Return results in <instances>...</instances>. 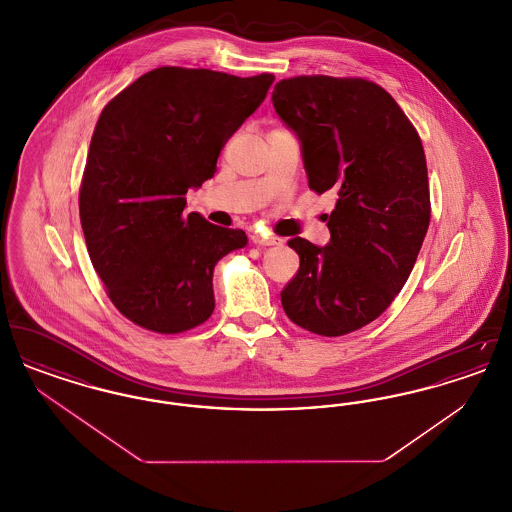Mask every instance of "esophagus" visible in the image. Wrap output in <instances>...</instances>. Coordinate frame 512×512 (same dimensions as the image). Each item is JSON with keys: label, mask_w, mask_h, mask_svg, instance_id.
<instances>
[{"label": "esophagus", "mask_w": 512, "mask_h": 512, "mask_svg": "<svg viewBox=\"0 0 512 512\" xmlns=\"http://www.w3.org/2000/svg\"><path fill=\"white\" fill-rule=\"evenodd\" d=\"M251 242L257 245H280L284 240H282V238H278V236H267V234H259V232H255V234L251 236Z\"/></svg>", "instance_id": "esophagus-1"}]
</instances>
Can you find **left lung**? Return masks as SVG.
Returning <instances> with one entry per match:
<instances>
[{
  "instance_id": "left-lung-1",
  "label": "left lung",
  "mask_w": 512,
  "mask_h": 512,
  "mask_svg": "<svg viewBox=\"0 0 512 512\" xmlns=\"http://www.w3.org/2000/svg\"><path fill=\"white\" fill-rule=\"evenodd\" d=\"M272 103L299 136L309 188L334 190L330 244H288L299 270L282 290L297 326L326 338L380 317L405 286L430 224L422 140L390 94L366 78H284Z\"/></svg>"
}]
</instances>
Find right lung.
<instances>
[{"instance_id": "1", "label": "right lung", "mask_w": 512, "mask_h": 512, "mask_svg": "<svg viewBox=\"0 0 512 512\" xmlns=\"http://www.w3.org/2000/svg\"><path fill=\"white\" fill-rule=\"evenodd\" d=\"M272 82L270 73L159 67L103 107L78 209L92 265L130 322L180 334L213 315V268L247 236L184 215V195L213 178L222 147Z\"/></svg>"}]
</instances>
